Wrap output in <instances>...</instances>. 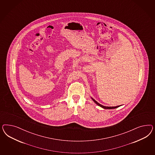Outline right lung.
Segmentation results:
<instances>
[{"instance_id": "obj_1", "label": "right lung", "mask_w": 155, "mask_h": 155, "mask_svg": "<svg viewBox=\"0 0 155 155\" xmlns=\"http://www.w3.org/2000/svg\"><path fill=\"white\" fill-rule=\"evenodd\" d=\"M91 98L92 99V100L94 101L95 103H96L97 105H98L99 106H100V107H101L102 108H104V109H114V108H117V107H119V106H114V107H108V106H103V105H102V104H99V103L98 102H97L95 99L93 98L92 97H91Z\"/></svg>"}]
</instances>
